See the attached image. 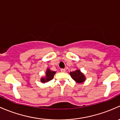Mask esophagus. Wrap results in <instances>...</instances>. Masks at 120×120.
Listing matches in <instances>:
<instances>
[{
  "instance_id": "esophagus-1",
  "label": "esophagus",
  "mask_w": 120,
  "mask_h": 120,
  "mask_svg": "<svg viewBox=\"0 0 120 120\" xmlns=\"http://www.w3.org/2000/svg\"><path fill=\"white\" fill-rule=\"evenodd\" d=\"M65 71H66V69H60V71H61V72H65Z\"/></svg>"
}]
</instances>
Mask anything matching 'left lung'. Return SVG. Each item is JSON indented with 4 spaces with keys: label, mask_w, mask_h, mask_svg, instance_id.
<instances>
[{
    "label": "left lung",
    "mask_w": 120,
    "mask_h": 120,
    "mask_svg": "<svg viewBox=\"0 0 120 120\" xmlns=\"http://www.w3.org/2000/svg\"><path fill=\"white\" fill-rule=\"evenodd\" d=\"M71 77L77 83H82L86 80V77L79 69L70 73Z\"/></svg>",
    "instance_id": "left-lung-1"
}]
</instances>
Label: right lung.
<instances>
[{
    "instance_id": "right-lung-1",
    "label": "right lung",
    "mask_w": 120,
    "mask_h": 120,
    "mask_svg": "<svg viewBox=\"0 0 120 120\" xmlns=\"http://www.w3.org/2000/svg\"><path fill=\"white\" fill-rule=\"evenodd\" d=\"M55 71H52L50 70L49 68L47 69L46 72H45V77H42L41 78V82L43 83H45V82H48V81H50L52 79L54 78V76L55 74Z\"/></svg>"
}]
</instances>
